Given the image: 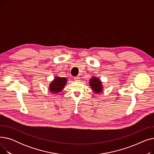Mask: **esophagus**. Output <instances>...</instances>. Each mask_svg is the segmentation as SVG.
I'll return each mask as SVG.
<instances>
[{
    "mask_svg": "<svg viewBox=\"0 0 154 154\" xmlns=\"http://www.w3.org/2000/svg\"><path fill=\"white\" fill-rule=\"evenodd\" d=\"M74 79L75 80V81H79V80H80V77H78V76H77V77H75L74 78Z\"/></svg>",
    "mask_w": 154,
    "mask_h": 154,
    "instance_id": "obj_1",
    "label": "esophagus"
}]
</instances>
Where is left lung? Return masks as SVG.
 <instances>
[{
	"label": "left lung",
	"mask_w": 154,
	"mask_h": 154,
	"mask_svg": "<svg viewBox=\"0 0 154 154\" xmlns=\"http://www.w3.org/2000/svg\"><path fill=\"white\" fill-rule=\"evenodd\" d=\"M90 85L92 88L93 91L97 93H100L102 90L101 82L95 77H92V79L90 80Z\"/></svg>",
	"instance_id": "obj_1"
}]
</instances>
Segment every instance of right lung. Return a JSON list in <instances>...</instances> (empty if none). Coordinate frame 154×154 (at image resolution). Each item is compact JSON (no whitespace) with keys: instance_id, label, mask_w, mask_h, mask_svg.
Here are the masks:
<instances>
[{"instance_id":"right-lung-1","label":"right lung","mask_w":154,"mask_h":154,"mask_svg":"<svg viewBox=\"0 0 154 154\" xmlns=\"http://www.w3.org/2000/svg\"><path fill=\"white\" fill-rule=\"evenodd\" d=\"M67 83V79L63 77H57L50 85V91L52 92H60Z\"/></svg>"}]
</instances>
